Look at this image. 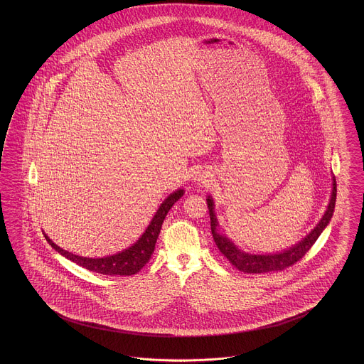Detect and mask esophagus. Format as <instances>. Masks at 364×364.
Wrapping results in <instances>:
<instances>
[{
    "label": "esophagus",
    "instance_id": "esophagus-1",
    "mask_svg": "<svg viewBox=\"0 0 364 364\" xmlns=\"http://www.w3.org/2000/svg\"><path fill=\"white\" fill-rule=\"evenodd\" d=\"M195 181H198V183H205V181H208V175L204 173V172H198V175L195 176Z\"/></svg>",
    "mask_w": 364,
    "mask_h": 364
}]
</instances>
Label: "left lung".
Returning <instances> with one entry per match:
<instances>
[{
	"mask_svg": "<svg viewBox=\"0 0 364 364\" xmlns=\"http://www.w3.org/2000/svg\"><path fill=\"white\" fill-rule=\"evenodd\" d=\"M335 201H336V180H335V177H332L330 203H328V207L324 212L323 218L316 224V227L309 232L303 240H300L298 244L287 248L282 252L255 255L244 252L237 245H235V242L230 240L225 235L219 232L218 230L219 221H218L216 213H215L213 198L210 196L207 198V204H208V210H210V231H212L213 240L216 242L218 248L220 250L221 254L230 260V263H232L233 267H236L244 274H267V272H272V271H282L289 265L295 264L298 260H300L304 255L309 252V248L314 245V242L318 240L320 233L324 231V228L328 225L331 218L333 215V210H335Z\"/></svg>",
	"mask_w": 364,
	"mask_h": 364,
	"instance_id": "1",
	"label": "left lung"
}]
</instances>
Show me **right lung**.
Returning a JSON list of instances; mask_svg holds the SVG:
<instances>
[{
	"label": "right lung",
	"instance_id": "add662e5",
	"mask_svg": "<svg viewBox=\"0 0 364 364\" xmlns=\"http://www.w3.org/2000/svg\"><path fill=\"white\" fill-rule=\"evenodd\" d=\"M183 195H184V189H176L175 192H172L160 204L159 210H156L152 220L144 231L143 235L139 237V240L117 254L104 256V257H84V256H78L63 250L61 247H58L57 244L52 242L46 236V233H44L45 239L58 254L63 255L68 260L81 265L89 271L97 272L101 275H134L149 262L151 256L154 254V245L157 242L166 213Z\"/></svg>",
	"mask_w": 364,
	"mask_h": 364
}]
</instances>
